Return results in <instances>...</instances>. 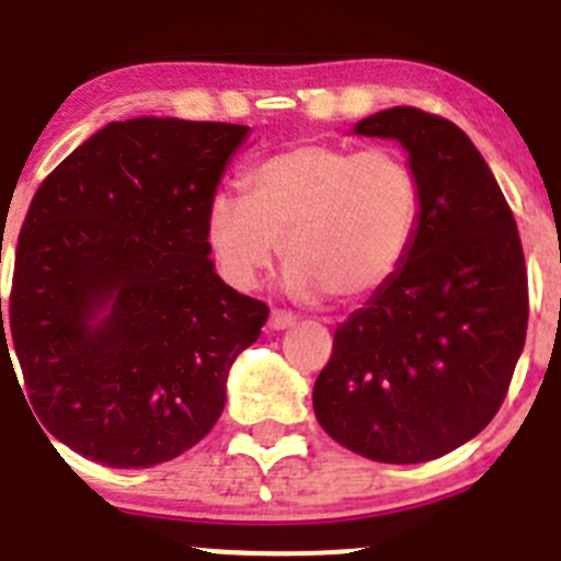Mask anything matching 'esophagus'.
Instances as JSON below:
<instances>
[{"label": "esophagus", "mask_w": 561, "mask_h": 561, "mask_svg": "<svg viewBox=\"0 0 561 561\" xmlns=\"http://www.w3.org/2000/svg\"><path fill=\"white\" fill-rule=\"evenodd\" d=\"M296 325V317L290 312H279V309H274L268 317V328L271 331H287V328Z\"/></svg>", "instance_id": "obj_1"}]
</instances>
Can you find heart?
<instances>
[{"instance_id": "1", "label": "heart", "mask_w": 561, "mask_h": 561, "mask_svg": "<svg viewBox=\"0 0 561 561\" xmlns=\"http://www.w3.org/2000/svg\"><path fill=\"white\" fill-rule=\"evenodd\" d=\"M244 192L206 208L208 247L241 290L263 279L282 244L293 296L366 301L404 268L421 228V181L393 149L290 146L249 168Z\"/></svg>"}]
</instances>
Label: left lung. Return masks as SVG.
Instances as JSON below:
<instances>
[{"instance_id":"obj_1","label":"left lung","mask_w":561,"mask_h":561,"mask_svg":"<svg viewBox=\"0 0 561 561\" xmlns=\"http://www.w3.org/2000/svg\"><path fill=\"white\" fill-rule=\"evenodd\" d=\"M353 133L407 151L421 228L393 282L333 333L314 415L371 461H432L478 437L505 401L529 317L522 239L494 173L454 122L399 105Z\"/></svg>"}]
</instances>
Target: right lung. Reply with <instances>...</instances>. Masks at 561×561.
<instances>
[{
	"label": "right lung",
	"mask_w": 561,
	"mask_h": 561,
	"mask_svg": "<svg viewBox=\"0 0 561 561\" xmlns=\"http://www.w3.org/2000/svg\"><path fill=\"white\" fill-rule=\"evenodd\" d=\"M247 135L168 116L111 122L32 197L8 322L0 298V358L13 336L39 423L76 454L154 467L222 415L230 366L268 320L208 257L206 208Z\"/></svg>",
	"instance_id": "1"
}]
</instances>
